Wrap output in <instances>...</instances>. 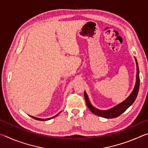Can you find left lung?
Here are the masks:
<instances>
[{
	"label": "left lung",
	"mask_w": 148,
	"mask_h": 148,
	"mask_svg": "<svg viewBox=\"0 0 148 148\" xmlns=\"http://www.w3.org/2000/svg\"><path fill=\"white\" fill-rule=\"evenodd\" d=\"M135 58V57H134ZM135 61H136V83H135V86L134 87V89L131 92V93L129 95L127 98L124 100L123 101L121 102V103L117 104L116 106L111 108L108 110H101L99 109H97L96 108L94 107L91 104L90 101L89 99L88 95L86 93V91H84V97L85 99H86V102L87 104V107L89 108L90 111L92 112L94 114L97 115V116H101L104 118L107 119H111V118H115L119 116L120 115L122 114L124 112L126 111L127 109L133 104L135 100L136 99V97L138 93V90L140 87V76H139V69H138V64L137 60L135 58Z\"/></svg>",
	"instance_id": "8db88e82"
}]
</instances>
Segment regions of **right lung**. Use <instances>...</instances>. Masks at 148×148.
Here are the masks:
<instances>
[{"label":"right lung","mask_w":148,"mask_h":148,"mask_svg":"<svg viewBox=\"0 0 148 148\" xmlns=\"http://www.w3.org/2000/svg\"><path fill=\"white\" fill-rule=\"evenodd\" d=\"M60 113H61V112H60L59 114H57V115H56V116H55L52 117H50V118H47V119L38 118V117H34V116H31V117H32V118H33V119H36V120H39V121H47V120H49V119H52V118H53V117H56V116H58V115H59Z\"/></svg>","instance_id":"right-lung-1"}]
</instances>
